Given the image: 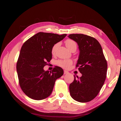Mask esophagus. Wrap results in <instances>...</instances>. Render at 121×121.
<instances>
[{"label":"esophagus","instance_id":"obj_1","mask_svg":"<svg viewBox=\"0 0 121 121\" xmlns=\"http://www.w3.org/2000/svg\"><path fill=\"white\" fill-rule=\"evenodd\" d=\"M69 73L68 71H67L66 70H64V74H67V73Z\"/></svg>","mask_w":121,"mask_h":121}]
</instances>
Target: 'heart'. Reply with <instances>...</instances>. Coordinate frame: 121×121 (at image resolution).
<instances>
[{"mask_svg": "<svg viewBox=\"0 0 121 121\" xmlns=\"http://www.w3.org/2000/svg\"><path fill=\"white\" fill-rule=\"evenodd\" d=\"M65 45L70 51L73 48H76V43L74 40L72 39H67L65 41ZM58 46L59 43H56L53 46L52 50H51V52H52V54L53 55L56 54V49L58 48ZM57 64L59 66L62 67V68L67 69L68 68L69 66L72 64V61L70 60H59L57 61Z\"/></svg>", "mask_w": 121, "mask_h": 121, "instance_id": "1", "label": "heart"}]
</instances>
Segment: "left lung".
<instances>
[{
    "label": "left lung",
    "instance_id": "1",
    "mask_svg": "<svg viewBox=\"0 0 121 121\" xmlns=\"http://www.w3.org/2000/svg\"><path fill=\"white\" fill-rule=\"evenodd\" d=\"M68 37L78 45L76 67L82 75L77 78L74 76V81L69 85L70 95L77 101L89 102L97 97L105 82L107 61L101 45L95 38L83 34H70Z\"/></svg>",
    "mask_w": 121,
    "mask_h": 121
}]
</instances>
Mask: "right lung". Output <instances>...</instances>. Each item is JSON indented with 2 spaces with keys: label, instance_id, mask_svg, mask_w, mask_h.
Wrapping results in <instances>:
<instances>
[{
  "label": "right lung",
  "instance_id": "add662e5",
  "mask_svg": "<svg viewBox=\"0 0 121 121\" xmlns=\"http://www.w3.org/2000/svg\"><path fill=\"white\" fill-rule=\"evenodd\" d=\"M66 36L40 32L22 45L16 70L20 87L28 97L40 100L51 95L56 79L62 76L63 70L56 66L50 72L45 71L44 67L52 59L53 46Z\"/></svg>",
  "mask_w": 121,
  "mask_h": 121
}]
</instances>
